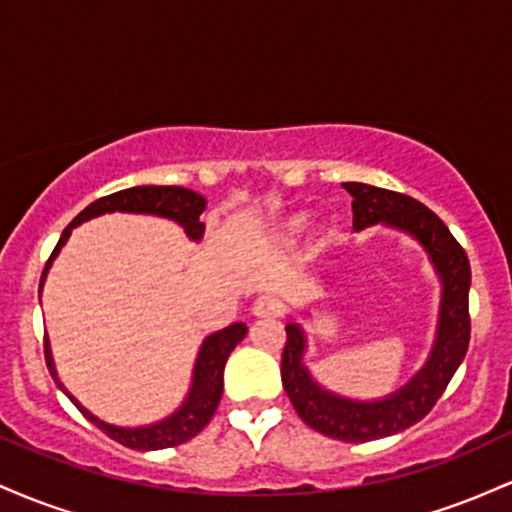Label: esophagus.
<instances>
[{
  "instance_id": "1",
  "label": "esophagus",
  "mask_w": 512,
  "mask_h": 512,
  "mask_svg": "<svg viewBox=\"0 0 512 512\" xmlns=\"http://www.w3.org/2000/svg\"><path fill=\"white\" fill-rule=\"evenodd\" d=\"M284 313V303L274 296H260L255 303H252V315L264 317V320H272V317H279Z\"/></svg>"
}]
</instances>
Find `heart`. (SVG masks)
Segmentation results:
<instances>
[{"label": "heart", "instance_id": "b5f03b06", "mask_svg": "<svg viewBox=\"0 0 512 512\" xmlns=\"http://www.w3.org/2000/svg\"><path fill=\"white\" fill-rule=\"evenodd\" d=\"M305 228V219L303 216H293V219H289L284 223V226H281V238L284 240H293L298 236V233H301Z\"/></svg>", "mask_w": 512, "mask_h": 512}]
</instances>
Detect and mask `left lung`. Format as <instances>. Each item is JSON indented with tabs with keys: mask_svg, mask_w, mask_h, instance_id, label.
Here are the masks:
<instances>
[{
	"mask_svg": "<svg viewBox=\"0 0 512 512\" xmlns=\"http://www.w3.org/2000/svg\"><path fill=\"white\" fill-rule=\"evenodd\" d=\"M344 190L354 197L351 209H354L356 231H363L373 223L402 228L424 245L443 281L438 339L431 358L402 390L380 402H354L322 390L301 363L305 349L303 330L296 322L286 325L281 383L296 414L322 436L344 443H368L404 431L424 419L436 407L455 370L460 368L472 332V320H469L472 272H469L467 252L448 231V226L414 197L363 185V182H344Z\"/></svg>",
	"mask_w": 512,
	"mask_h": 512,
	"instance_id": "obj_1",
	"label": "left lung"
}]
</instances>
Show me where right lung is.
<instances>
[{"instance_id":"add662e5","label":"right lung","mask_w":512,"mask_h":512,"mask_svg":"<svg viewBox=\"0 0 512 512\" xmlns=\"http://www.w3.org/2000/svg\"><path fill=\"white\" fill-rule=\"evenodd\" d=\"M204 207H207V199L197 192L187 190V187L178 185H142V187H129V190L113 192V195L96 199L93 204L81 211L76 219L64 228L60 243L52 250L48 264L43 269V279H40V289H43L45 274H48L50 262L55 260L57 252L64 243H67L69 233H72L74 226H79L81 221L93 219V216L110 214V211H132V214H156L166 216V219L178 221L185 233L192 240H199L204 233V223L199 221V214H202ZM248 334V327L243 322H236V325H228L226 330L211 334V337L204 339L202 349H199L197 366H195V378H192V390L187 395L185 404L175 411L173 416H168L166 421H158L154 426L144 428H117L105 424V421L96 419L91 411L81 407L76 399L64 390L60 380H57L55 363H52L50 356V344L45 342V363H48L50 375L55 378V383L60 390L67 392V397L72 399L74 407L86 416L91 424H96L103 433H108L110 438L117 440L120 445L132 450H161V448H175V445L185 443V440L195 438L204 426L209 424L211 416H214L216 407H219V399L223 392V368H226L228 354L236 349L240 339Z\"/></svg>"}]
</instances>
